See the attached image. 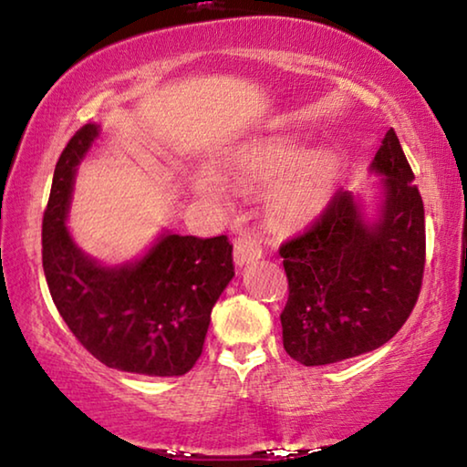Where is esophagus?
<instances>
[{
    "label": "esophagus",
    "instance_id": "esophagus-1",
    "mask_svg": "<svg viewBox=\"0 0 467 467\" xmlns=\"http://www.w3.org/2000/svg\"><path fill=\"white\" fill-rule=\"evenodd\" d=\"M259 257H262V247H259V243L253 239V236H249V234L236 236L234 239V264L236 265L253 264Z\"/></svg>",
    "mask_w": 467,
    "mask_h": 467
}]
</instances>
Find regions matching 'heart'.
I'll return each mask as SVG.
<instances>
[{
    "label": "heart",
    "instance_id": "1",
    "mask_svg": "<svg viewBox=\"0 0 467 467\" xmlns=\"http://www.w3.org/2000/svg\"><path fill=\"white\" fill-rule=\"evenodd\" d=\"M290 144H272L253 152L244 162V175L272 181L267 187V208L282 224L295 226L311 220L326 208L337 181V162L326 152L298 156ZM200 189L212 197L224 192L216 177L200 179Z\"/></svg>",
    "mask_w": 467,
    "mask_h": 467
}]
</instances>
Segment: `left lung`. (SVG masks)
Segmentation results:
<instances>
[{
  "mask_svg": "<svg viewBox=\"0 0 467 467\" xmlns=\"http://www.w3.org/2000/svg\"><path fill=\"white\" fill-rule=\"evenodd\" d=\"M370 171L383 175L385 193L375 223L339 189L303 234L280 247L288 278L282 342L305 367L360 357L389 342L420 295L424 203L393 130Z\"/></svg>",
  "mask_w": 467,
  "mask_h": 467,
  "instance_id": "left-lung-1",
  "label": "left lung"
}]
</instances>
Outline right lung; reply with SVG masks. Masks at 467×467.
<instances>
[{"label":"right lung","mask_w":467,"mask_h":467,"mask_svg":"<svg viewBox=\"0 0 467 467\" xmlns=\"http://www.w3.org/2000/svg\"><path fill=\"white\" fill-rule=\"evenodd\" d=\"M99 125L63 148L43 214V270L53 303L94 358L109 368L179 377L202 357L212 306L233 280V244L164 233L144 257L105 267L76 247L66 228L78 164Z\"/></svg>","instance_id":"obj_1"}]
</instances>
